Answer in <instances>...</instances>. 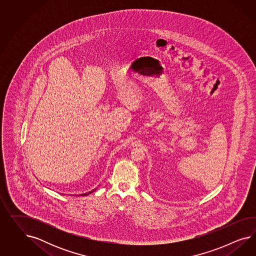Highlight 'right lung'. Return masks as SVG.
Returning a JSON list of instances; mask_svg holds the SVG:
<instances>
[{
  "label": "right lung",
  "mask_w": 256,
  "mask_h": 256,
  "mask_svg": "<svg viewBox=\"0 0 256 256\" xmlns=\"http://www.w3.org/2000/svg\"><path fill=\"white\" fill-rule=\"evenodd\" d=\"M94 190H91V192H86V194H82V195H88V194H92Z\"/></svg>",
  "instance_id": "add662e5"
}]
</instances>
